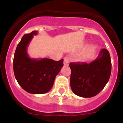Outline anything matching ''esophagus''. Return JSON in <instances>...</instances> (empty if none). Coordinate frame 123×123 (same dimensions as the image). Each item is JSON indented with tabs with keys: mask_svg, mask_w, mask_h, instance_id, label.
Returning a JSON list of instances; mask_svg holds the SVG:
<instances>
[{
	"mask_svg": "<svg viewBox=\"0 0 123 123\" xmlns=\"http://www.w3.org/2000/svg\"><path fill=\"white\" fill-rule=\"evenodd\" d=\"M69 58H68V57L65 56V58H64V65H65V66H68V65H69Z\"/></svg>",
	"mask_w": 123,
	"mask_h": 123,
	"instance_id": "esophagus-1",
	"label": "esophagus"
}]
</instances>
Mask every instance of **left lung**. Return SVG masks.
<instances>
[{"instance_id": "8db88e82", "label": "left lung", "mask_w": 123, "mask_h": 123, "mask_svg": "<svg viewBox=\"0 0 123 123\" xmlns=\"http://www.w3.org/2000/svg\"><path fill=\"white\" fill-rule=\"evenodd\" d=\"M69 67L73 92L81 97H92L105 87L110 79L111 71L110 53L103 49L97 58L90 63H70Z\"/></svg>"}]
</instances>
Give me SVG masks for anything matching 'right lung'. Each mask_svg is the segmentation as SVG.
<instances>
[{
    "label": "right lung",
    "instance_id": "obj_1",
    "mask_svg": "<svg viewBox=\"0 0 123 123\" xmlns=\"http://www.w3.org/2000/svg\"><path fill=\"white\" fill-rule=\"evenodd\" d=\"M37 34V31H34L23 36L15 52L13 71L17 82L25 91L42 94L53 87L55 77L63 66V59L54 61L45 58H30L27 48L34 36Z\"/></svg>",
    "mask_w": 123,
    "mask_h": 123
}]
</instances>
